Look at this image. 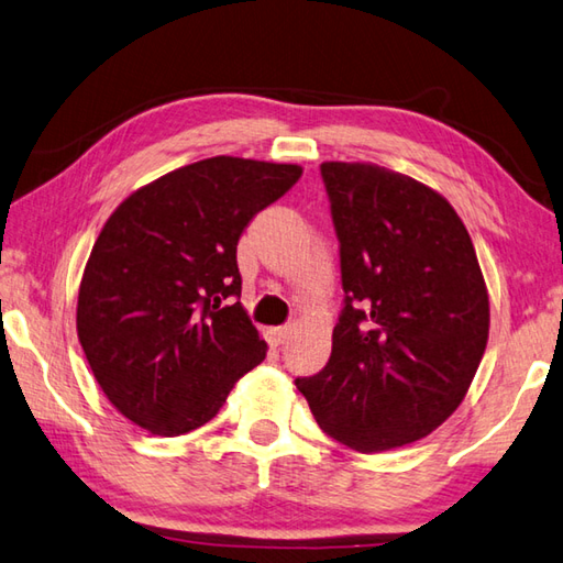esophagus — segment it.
I'll return each mask as SVG.
<instances>
[{"label":"esophagus","instance_id":"obj_1","mask_svg":"<svg viewBox=\"0 0 563 563\" xmlns=\"http://www.w3.org/2000/svg\"><path fill=\"white\" fill-rule=\"evenodd\" d=\"M265 336L269 346H282L286 340H289V328H267Z\"/></svg>","mask_w":563,"mask_h":563}]
</instances>
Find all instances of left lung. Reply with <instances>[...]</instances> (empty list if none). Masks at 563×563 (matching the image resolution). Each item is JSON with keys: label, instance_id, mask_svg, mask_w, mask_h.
Returning a JSON list of instances; mask_svg holds the SVG:
<instances>
[{"label": "left lung", "instance_id": "1", "mask_svg": "<svg viewBox=\"0 0 563 563\" xmlns=\"http://www.w3.org/2000/svg\"><path fill=\"white\" fill-rule=\"evenodd\" d=\"M320 170L346 298L328 366L296 385L334 441L393 451L439 429L465 399L489 340V291L441 192L366 161Z\"/></svg>", "mask_w": 563, "mask_h": 563}]
</instances>
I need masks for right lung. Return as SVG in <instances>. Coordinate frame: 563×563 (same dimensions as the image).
<instances>
[{"label":"right lung","mask_w":563,"mask_h":563,"mask_svg":"<svg viewBox=\"0 0 563 563\" xmlns=\"http://www.w3.org/2000/svg\"><path fill=\"white\" fill-rule=\"evenodd\" d=\"M301 173L205 158L142 185L108 217L79 284L77 334L110 405L136 427L166 439L199 429L265 361L267 344L235 301V247Z\"/></svg>","instance_id":"right-lung-1"}]
</instances>
